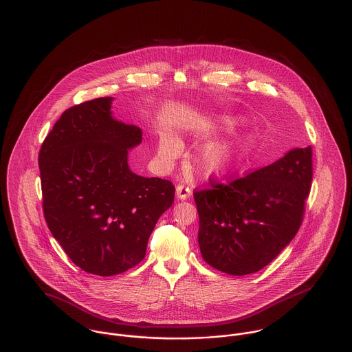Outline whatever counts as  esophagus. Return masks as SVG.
I'll list each match as a JSON object with an SVG mask.
<instances>
[{"label":"esophagus","mask_w":352,"mask_h":352,"mask_svg":"<svg viewBox=\"0 0 352 352\" xmlns=\"http://www.w3.org/2000/svg\"><path fill=\"white\" fill-rule=\"evenodd\" d=\"M175 194H177V198L181 199V201H185L188 199L190 195H191V189L189 186H186L185 184H179L175 189Z\"/></svg>","instance_id":"34e87169"}]
</instances>
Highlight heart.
Listing matches in <instances>:
<instances>
[{"label": "heart", "instance_id": "1", "mask_svg": "<svg viewBox=\"0 0 352 352\" xmlns=\"http://www.w3.org/2000/svg\"><path fill=\"white\" fill-rule=\"evenodd\" d=\"M237 124L239 119L230 115H219L214 120V127L221 131L232 130ZM253 142L254 139L252 134L236 135L229 139L210 142L199 150L197 158L198 166L208 175L218 178L228 177L241 166L253 146ZM179 151V142L174 136L168 134L162 136L158 153L163 161L175 160Z\"/></svg>", "mask_w": 352, "mask_h": 352}]
</instances>
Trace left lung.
<instances>
[{
	"label": "left lung",
	"instance_id": "8db88e82",
	"mask_svg": "<svg viewBox=\"0 0 352 352\" xmlns=\"http://www.w3.org/2000/svg\"><path fill=\"white\" fill-rule=\"evenodd\" d=\"M311 182L308 146L229 185L195 191L204 260L233 276L267 267L296 236Z\"/></svg>",
	"mask_w": 352,
	"mask_h": 352
}]
</instances>
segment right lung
Returning <instances> with one entry per match:
<instances>
[{
    "mask_svg": "<svg viewBox=\"0 0 352 352\" xmlns=\"http://www.w3.org/2000/svg\"><path fill=\"white\" fill-rule=\"evenodd\" d=\"M112 100L99 98L64 111L38 154L52 236L74 264L104 277L144 258L175 192L170 181L130 170L129 150L142 142V130L116 120Z\"/></svg>",
    "mask_w": 352,
    "mask_h": 352,
    "instance_id": "1",
    "label": "right lung"
}]
</instances>
